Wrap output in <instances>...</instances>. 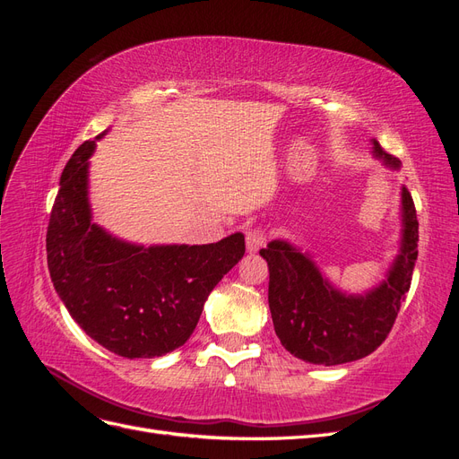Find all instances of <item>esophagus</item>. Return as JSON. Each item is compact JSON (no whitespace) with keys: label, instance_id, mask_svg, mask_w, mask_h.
<instances>
[{"label":"esophagus","instance_id":"esophagus-1","mask_svg":"<svg viewBox=\"0 0 459 459\" xmlns=\"http://www.w3.org/2000/svg\"><path fill=\"white\" fill-rule=\"evenodd\" d=\"M268 241V233L266 230H262L258 226L248 228L247 230V251L248 253H256L258 248H262Z\"/></svg>","mask_w":459,"mask_h":459}]
</instances>
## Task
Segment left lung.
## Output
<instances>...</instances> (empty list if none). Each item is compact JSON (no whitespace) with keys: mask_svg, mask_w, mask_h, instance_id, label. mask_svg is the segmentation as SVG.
I'll list each match as a JSON object with an SVG mask.
<instances>
[{"mask_svg":"<svg viewBox=\"0 0 459 459\" xmlns=\"http://www.w3.org/2000/svg\"><path fill=\"white\" fill-rule=\"evenodd\" d=\"M375 157L398 169L400 160L373 140ZM402 247L388 277L364 297L333 289L316 264L285 241L262 248L270 270L268 302L275 335L285 349L310 364L337 366L371 354L391 333L404 302L415 260L420 224L415 204L402 187Z\"/></svg>","mask_w":459,"mask_h":459,"instance_id":"obj_1","label":"left lung"}]
</instances>
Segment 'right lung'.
<instances>
[{
  "label": "right lung",
  "mask_w": 459,
  "mask_h": 459,
  "mask_svg": "<svg viewBox=\"0 0 459 459\" xmlns=\"http://www.w3.org/2000/svg\"><path fill=\"white\" fill-rule=\"evenodd\" d=\"M103 134L97 135L100 140ZM66 162L46 235L51 281L88 335L124 358H155L182 346L204 300L245 255L243 233L211 245L137 247L91 224L88 159Z\"/></svg>",
  "instance_id": "right-lung-1"
}]
</instances>
